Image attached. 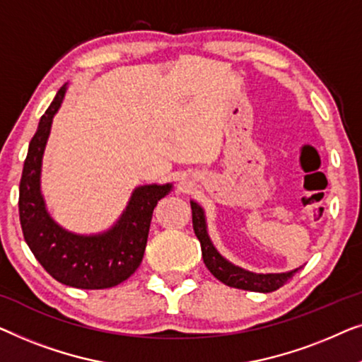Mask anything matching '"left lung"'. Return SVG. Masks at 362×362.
I'll return each mask as SVG.
<instances>
[{
	"label": "left lung",
	"instance_id": "left-lung-1",
	"mask_svg": "<svg viewBox=\"0 0 362 362\" xmlns=\"http://www.w3.org/2000/svg\"><path fill=\"white\" fill-rule=\"evenodd\" d=\"M192 221H193V231H195L198 241L202 244V256L203 262L208 267L213 276L223 284L230 285V287L243 288V290H252V292H274L279 287H282L284 284H287L295 274L298 272V269L295 271L285 272V274H252L233 266L231 262H228L226 259H223L206 234L205 226V216H203V210L197 205L195 202H192Z\"/></svg>",
	"mask_w": 362,
	"mask_h": 362
}]
</instances>
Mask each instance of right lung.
<instances>
[{
  "label": "right lung",
  "instance_id": "right-lung-1",
  "mask_svg": "<svg viewBox=\"0 0 362 362\" xmlns=\"http://www.w3.org/2000/svg\"><path fill=\"white\" fill-rule=\"evenodd\" d=\"M65 95V85L39 121L29 142L19 182V220L35 259L60 284L77 288H110L136 272L144 256L152 211L172 185L136 188L113 230L98 236H78L55 225L40 195V162L50 124Z\"/></svg>",
  "mask_w": 362,
  "mask_h": 362
}]
</instances>
